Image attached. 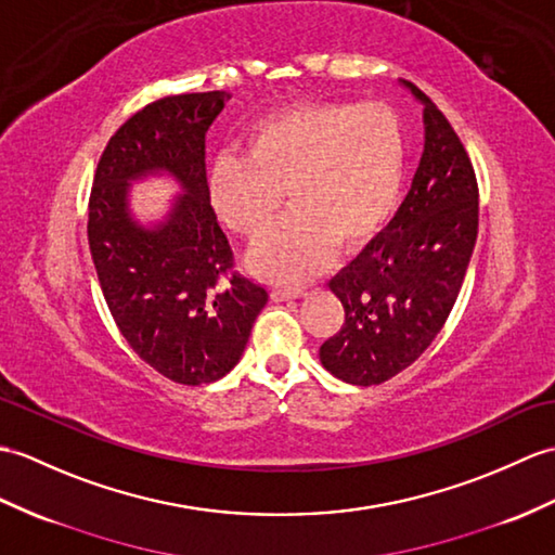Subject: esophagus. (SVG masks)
Listing matches in <instances>:
<instances>
[{
  "mask_svg": "<svg viewBox=\"0 0 555 555\" xmlns=\"http://www.w3.org/2000/svg\"><path fill=\"white\" fill-rule=\"evenodd\" d=\"M302 295H305L302 288H293V286H274V288H272V298H274L276 302L302 298Z\"/></svg>",
  "mask_w": 555,
  "mask_h": 555,
  "instance_id": "obj_1",
  "label": "esophagus"
}]
</instances>
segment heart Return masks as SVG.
Masks as SVG:
<instances>
[{
    "mask_svg": "<svg viewBox=\"0 0 555 555\" xmlns=\"http://www.w3.org/2000/svg\"><path fill=\"white\" fill-rule=\"evenodd\" d=\"M404 160L402 125L385 103H300L255 122L248 153H219L210 198L231 229L257 236L286 193L293 212L255 243L248 264L295 283L331 260L336 241L362 246L388 224Z\"/></svg>",
    "mask_w": 555,
    "mask_h": 555,
    "instance_id": "obj_1",
    "label": "heart"
}]
</instances>
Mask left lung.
<instances>
[{
    "label": "left lung",
    "instance_id": "left-lung-1",
    "mask_svg": "<svg viewBox=\"0 0 555 555\" xmlns=\"http://www.w3.org/2000/svg\"><path fill=\"white\" fill-rule=\"evenodd\" d=\"M399 85L423 106V156L390 224L328 281L345 324L319 347L328 373L364 388L428 350L459 298L478 238V182L466 149L416 85Z\"/></svg>",
    "mask_w": 555,
    "mask_h": 555
}]
</instances>
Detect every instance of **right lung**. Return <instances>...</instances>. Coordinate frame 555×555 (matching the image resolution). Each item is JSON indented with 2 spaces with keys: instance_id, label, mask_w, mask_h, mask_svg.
<instances>
[{
  "instance_id": "add662e5",
  "label": "right lung",
  "mask_w": 555,
  "mask_h": 555,
  "mask_svg": "<svg viewBox=\"0 0 555 555\" xmlns=\"http://www.w3.org/2000/svg\"><path fill=\"white\" fill-rule=\"evenodd\" d=\"M227 92L149 103L108 141L89 196L87 238L103 298L122 338L182 385L219 380L238 364L269 293L234 267L210 203L205 132ZM170 176L183 191L156 223L133 217L134 181Z\"/></svg>"
}]
</instances>
